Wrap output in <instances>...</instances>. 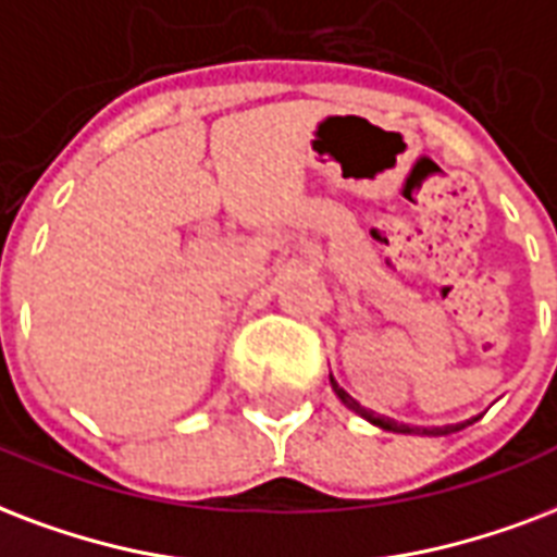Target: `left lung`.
<instances>
[{
    "mask_svg": "<svg viewBox=\"0 0 557 557\" xmlns=\"http://www.w3.org/2000/svg\"><path fill=\"white\" fill-rule=\"evenodd\" d=\"M330 385H333L335 397L345 403L347 409L356 411L359 418H364V420H368V423H373V426H380V430H385V432H403V435H418V432H420V435H449V432L465 430V426H470L473 420H479V418H470V420H461V423H449V426H423V430H420V426H409V423H397V420L385 418V414H373L371 409H364L362 403L354 400V397H350V394H347L345 388H342V385L335 382L333 373H330Z\"/></svg>",
    "mask_w": 557,
    "mask_h": 557,
    "instance_id": "obj_1",
    "label": "left lung"
}]
</instances>
